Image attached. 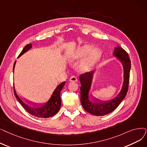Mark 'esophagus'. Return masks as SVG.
<instances>
[{
    "label": "esophagus",
    "mask_w": 147,
    "mask_h": 147,
    "mask_svg": "<svg viewBox=\"0 0 147 147\" xmlns=\"http://www.w3.org/2000/svg\"><path fill=\"white\" fill-rule=\"evenodd\" d=\"M69 81H71V82H77L78 81V78L75 76H72L71 77L69 78Z\"/></svg>",
    "instance_id": "obj_1"
}]
</instances>
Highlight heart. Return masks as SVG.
<instances>
[{"label": "heart", "instance_id": "1", "mask_svg": "<svg viewBox=\"0 0 147 147\" xmlns=\"http://www.w3.org/2000/svg\"><path fill=\"white\" fill-rule=\"evenodd\" d=\"M90 45H85L81 47L73 57V59H79L85 57L80 65L83 71L90 69L100 58L101 55V50L98 48H93Z\"/></svg>", "mask_w": 147, "mask_h": 147}]
</instances>
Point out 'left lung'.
Segmentation results:
<instances>
[{
    "label": "left lung",
    "instance_id": "left-lung-1",
    "mask_svg": "<svg viewBox=\"0 0 147 147\" xmlns=\"http://www.w3.org/2000/svg\"><path fill=\"white\" fill-rule=\"evenodd\" d=\"M113 55L121 61L124 67V83L119 94L113 100L109 101H100L89 97L91 88L93 71L86 72L79 76L81 84L80 101L84 109L88 113L97 116H103L113 111L119 106L125 97L129 89L131 62L126 51L121 47L115 48Z\"/></svg>",
    "mask_w": 147,
    "mask_h": 147
}]
</instances>
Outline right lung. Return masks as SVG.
Masks as SVG:
<instances>
[{"mask_svg": "<svg viewBox=\"0 0 147 147\" xmlns=\"http://www.w3.org/2000/svg\"><path fill=\"white\" fill-rule=\"evenodd\" d=\"M32 47V45L30 44H27L25 46L23 50L18 55V58L21 56L23 54L26 53L27 51ZM16 61H15L13 71L14 70V67ZM65 85V82H63L60 85H59L57 88L55 89L52 96L49 98L47 102L44 103L42 104L36 105V104H31L30 103H26V101L22 100L20 97L17 95L16 91H15V88L14 86V94L18 102L20 103L22 106L23 107L24 109L26 110L28 113H29L32 115L38 118H47L49 117H52L56 115L59 111L61 105V100L60 93L63 87Z\"/></svg>", "mask_w": 147, "mask_h": 147, "instance_id": "1", "label": "right lung"}]
</instances>
